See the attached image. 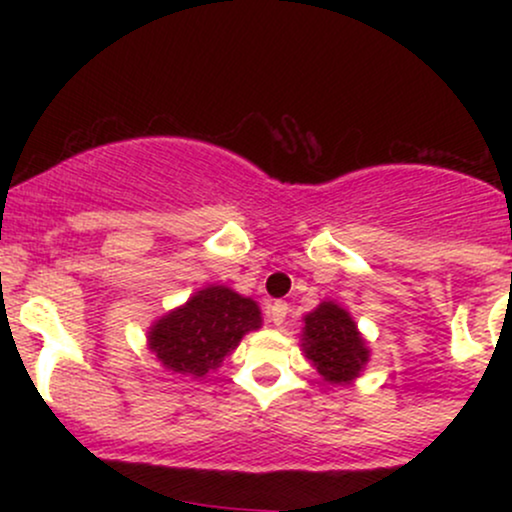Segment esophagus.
<instances>
[{
  "instance_id": "34e87169",
  "label": "esophagus",
  "mask_w": 512,
  "mask_h": 512,
  "mask_svg": "<svg viewBox=\"0 0 512 512\" xmlns=\"http://www.w3.org/2000/svg\"><path fill=\"white\" fill-rule=\"evenodd\" d=\"M286 315H289V303H284V301H274V303L267 308L269 322H272V325H276V327L284 325Z\"/></svg>"
}]
</instances>
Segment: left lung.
Wrapping results in <instances>:
<instances>
[{
  "mask_svg": "<svg viewBox=\"0 0 512 512\" xmlns=\"http://www.w3.org/2000/svg\"><path fill=\"white\" fill-rule=\"evenodd\" d=\"M301 349L320 378L330 385L354 383L370 361L368 342L356 320L334 301H322L303 315Z\"/></svg>",
  "mask_w": 512,
  "mask_h": 512,
  "instance_id": "obj_1",
  "label": "left lung"
}]
</instances>
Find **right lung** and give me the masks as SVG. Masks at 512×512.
Returning <instances> with one entry per match:
<instances>
[{
  "label": "right lung",
  "instance_id": "1",
  "mask_svg": "<svg viewBox=\"0 0 512 512\" xmlns=\"http://www.w3.org/2000/svg\"><path fill=\"white\" fill-rule=\"evenodd\" d=\"M262 327L260 305L223 284H209L151 322L146 346L170 373L207 378L240 339Z\"/></svg>",
  "mask_w": 512,
  "mask_h": 512
}]
</instances>
